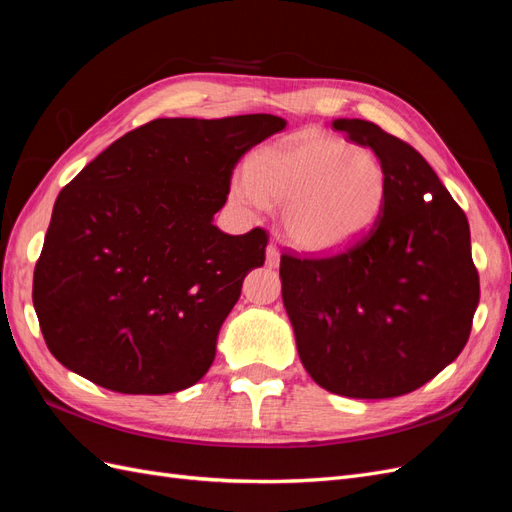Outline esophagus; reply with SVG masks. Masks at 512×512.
Masks as SVG:
<instances>
[{
  "label": "esophagus",
  "instance_id": "34e87169",
  "mask_svg": "<svg viewBox=\"0 0 512 512\" xmlns=\"http://www.w3.org/2000/svg\"><path fill=\"white\" fill-rule=\"evenodd\" d=\"M267 265H269V267H277V265H280V250H277V247H275L273 243L267 245Z\"/></svg>",
  "mask_w": 512,
  "mask_h": 512
}]
</instances>
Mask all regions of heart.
I'll use <instances>...</instances> for the list:
<instances>
[{"mask_svg":"<svg viewBox=\"0 0 512 512\" xmlns=\"http://www.w3.org/2000/svg\"><path fill=\"white\" fill-rule=\"evenodd\" d=\"M386 170L369 149L342 136L303 132L258 149L230 196L247 213L282 205L284 235L307 252H333L359 239L382 211Z\"/></svg>","mask_w":512,"mask_h":512,"instance_id":"heart-1","label":"heart"}]
</instances>
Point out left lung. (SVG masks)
<instances>
[{
	"instance_id": "1",
	"label": "left lung",
	"mask_w": 512,
	"mask_h": 512,
	"mask_svg": "<svg viewBox=\"0 0 512 512\" xmlns=\"http://www.w3.org/2000/svg\"><path fill=\"white\" fill-rule=\"evenodd\" d=\"M386 170L382 211L348 250L284 254L282 299L301 363L335 395L416 391L466 346L480 297L466 213L425 158L363 119H335Z\"/></svg>"
}]
</instances>
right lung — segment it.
Segmentation results:
<instances>
[{"label":"right lung","instance_id":"1","mask_svg":"<svg viewBox=\"0 0 512 512\" xmlns=\"http://www.w3.org/2000/svg\"><path fill=\"white\" fill-rule=\"evenodd\" d=\"M275 115L153 119L59 192L34 269L44 342L108 391L166 395L203 378L267 232L213 226L245 151Z\"/></svg>","mask_w":512,"mask_h":512}]
</instances>
